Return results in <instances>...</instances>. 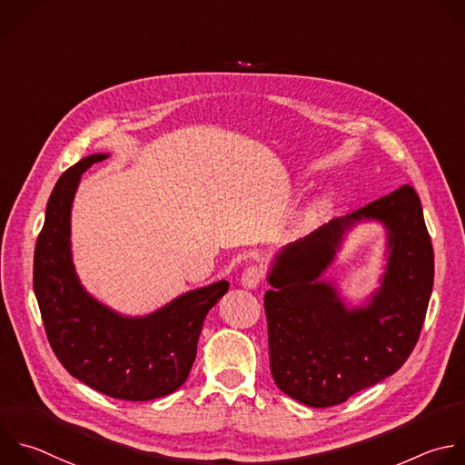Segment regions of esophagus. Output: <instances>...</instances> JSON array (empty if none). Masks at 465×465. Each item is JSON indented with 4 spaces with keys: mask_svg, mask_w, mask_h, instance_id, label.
I'll list each match as a JSON object with an SVG mask.
<instances>
[{
    "mask_svg": "<svg viewBox=\"0 0 465 465\" xmlns=\"http://www.w3.org/2000/svg\"><path fill=\"white\" fill-rule=\"evenodd\" d=\"M261 281H262V272H261L259 266L252 264V266H246V268H244V272H242V275H241V284H242L244 288L253 290V288H257V286L261 284Z\"/></svg>",
    "mask_w": 465,
    "mask_h": 465,
    "instance_id": "34e87169",
    "label": "esophagus"
}]
</instances>
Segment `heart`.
I'll return each instance as SVG.
<instances>
[{
  "mask_svg": "<svg viewBox=\"0 0 465 465\" xmlns=\"http://www.w3.org/2000/svg\"><path fill=\"white\" fill-rule=\"evenodd\" d=\"M327 208H329V201H320L318 204H314V206L308 208V210L304 212L302 219H301V226H302V228H311V226H314V224H316V223L325 215Z\"/></svg>",
  "mask_w": 465,
  "mask_h": 465,
  "instance_id": "b5f03b06",
  "label": "heart"
}]
</instances>
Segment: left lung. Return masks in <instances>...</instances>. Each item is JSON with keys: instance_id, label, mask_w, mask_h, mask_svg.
Listing matches in <instances>:
<instances>
[{"instance_id": "1", "label": "left lung", "mask_w": 465, "mask_h": 465, "mask_svg": "<svg viewBox=\"0 0 465 465\" xmlns=\"http://www.w3.org/2000/svg\"><path fill=\"white\" fill-rule=\"evenodd\" d=\"M369 218L386 226L390 259L371 302L347 309L321 275L344 232ZM432 279L430 235L409 184L282 248L264 293L277 387L304 405L332 407L394 374L420 338Z\"/></svg>"}]
</instances>
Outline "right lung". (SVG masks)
Listing matches in <instances>:
<instances>
[{"label":"right lung","instance_id":"add662e5","mask_svg":"<svg viewBox=\"0 0 465 465\" xmlns=\"http://www.w3.org/2000/svg\"><path fill=\"white\" fill-rule=\"evenodd\" d=\"M104 159L91 154L58 179L35 248V293L47 340L71 376L111 398L147 401L186 381L204 318L230 284L192 290L143 318L120 316L91 297L71 257V208L82 173Z\"/></svg>","mask_w":465,"mask_h":465}]
</instances>
